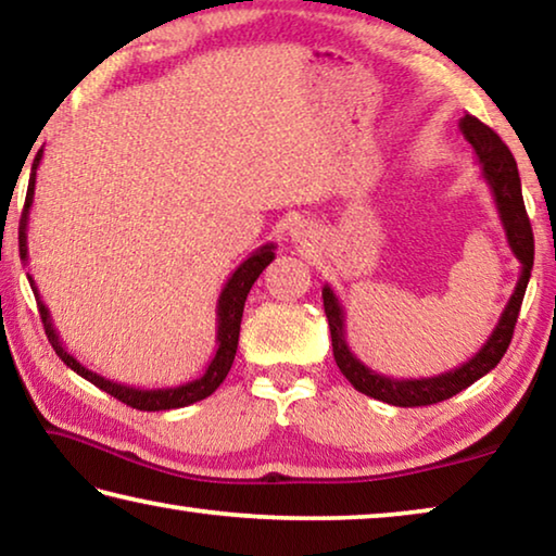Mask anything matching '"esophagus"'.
<instances>
[{
    "instance_id": "34e87169",
    "label": "esophagus",
    "mask_w": 556,
    "mask_h": 556,
    "mask_svg": "<svg viewBox=\"0 0 556 556\" xmlns=\"http://www.w3.org/2000/svg\"><path fill=\"white\" fill-rule=\"evenodd\" d=\"M291 238H294L296 242L306 244V238H308V230H304V225H296L294 230H291Z\"/></svg>"
}]
</instances>
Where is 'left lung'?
Instances as JSON below:
<instances>
[{"mask_svg": "<svg viewBox=\"0 0 556 556\" xmlns=\"http://www.w3.org/2000/svg\"><path fill=\"white\" fill-rule=\"evenodd\" d=\"M460 135L466 142L473 147L478 164H481L483 178L491 184L493 201L497 215H501L503 230L507 244H510L513 255L520 260V279H517L515 291L507 306L503 308L501 321L493 328V333L483 343L470 361H466L458 368L434 375V378H419V380H394L378 370H370L368 365L355 357L345 341V314L338 296L331 287H324V308L328 318V328H331V343H333V357L336 365L345 375V380L353 384L357 392L368 394L372 400L394 404V407H427V404L444 402L454 397L460 390H466L483 375L491 372L501 357L505 355L507 345L513 341V331L520 316V306L525 299L527 281H530V271L534 265V238L532 225L527 218L522 188H520V174H517L515 156L510 149L495 131L483 125L481 119L473 115H464L458 122Z\"/></svg>", "mask_w": 556, "mask_h": 556, "instance_id": "8db88e82", "label": "left lung"}]
</instances>
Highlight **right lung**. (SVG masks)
<instances>
[{
    "label": "right lung",
    "instance_id": "obj_1",
    "mask_svg": "<svg viewBox=\"0 0 556 556\" xmlns=\"http://www.w3.org/2000/svg\"><path fill=\"white\" fill-rule=\"evenodd\" d=\"M41 156H43V149L36 152V159L31 164L29 191H26L22 220H18V255H22L24 262L29 260V248H26V230H29V211H31V203H34L36 168H39V164H41ZM271 260H275V244L267 242V244H262L260 250L252 252V255L244 260L238 269L232 271L230 279L225 281L220 296H218V336H215V343H218V348H215V355H213V361L208 363V368H205V372L201 375L199 380L184 382V384H178V388H162V390H139V388H129V384L112 382V380L102 378V375L88 370L86 365H80L78 361H75V357L63 348L59 333H55L51 314L41 301L39 289H36V285H34V277L26 275V279H29V285H31L36 304H39V314H41V321H43V328H46V336H49V343L53 345L55 355H59L73 372H78L80 378H86L88 382L96 384V388L105 390L108 394H112V397H117L119 402L129 404V407L142 409V412H162V409L188 407V404L211 397V394L220 388L225 375L230 372L235 353H238V338H240V321H242L244 299H248L252 285H255L257 277L262 275V269H265Z\"/></svg>",
    "mask_w": 556,
    "mask_h": 556
}]
</instances>
